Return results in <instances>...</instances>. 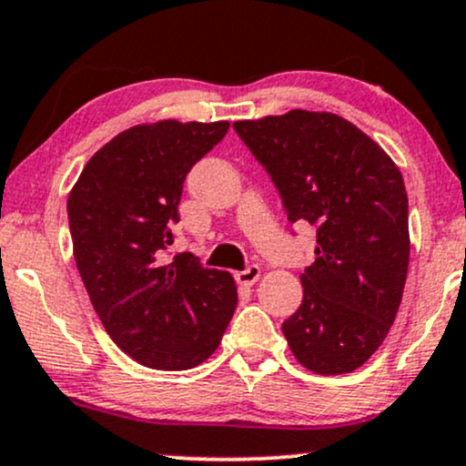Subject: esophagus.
<instances>
[{
	"label": "esophagus",
	"mask_w": 466,
	"mask_h": 466,
	"mask_svg": "<svg viewBox=\"0 0 466 466\" xmlns=\"http://www.w3.org/2000/svg\"><path fill=\"white\" fill-rule=\"evenodd\" d=\"M258 278H260V267L258 265H249L245 271L237 273V282L243 284V287H251V284H256Z\"/></svg>",
	"instance_id": "34e87169"
}]
</instances>
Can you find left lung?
<instances>
[{
	"instance_id": "1",
	"label": "left lung",
	"mask_w": 466,
	"mask_h": 466,
	"mask_svg": "<svg viewBox=\"0 0 466 466\" xmlns=\"http://www.w3.org/2000/svg\"><path fill=\"white\" fill-rule=\"evenodd\" d=\"M234 130L279 190L289 221L317 228L304 299L282 323L297 362L351 373L384 343L410 258L408 195L390 156L332 112L237 121Z\"/></svg>"
}]
</instances>
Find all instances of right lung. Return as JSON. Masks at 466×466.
Listing matches in <instances>:
<instances>
[{
  "mask_svg": "<svg viewBox=\"0 0 466 466\" xmlns=\"http://www.w3.org/2000/svg\"><path fill=\"white\" fill-rule=\"evenodd\" d=\"M229 123H143L93 154L66 212L77 271L106 332L138 364L198 367L217 350L237 308L228 271L190 251L167 260L187 173Z\"/></svg>",
  "mask_w": 466,
  "mask_h": 466,
  "instance_id": "right-lung-1",
  "label": "right lung"
}]
</instances>
